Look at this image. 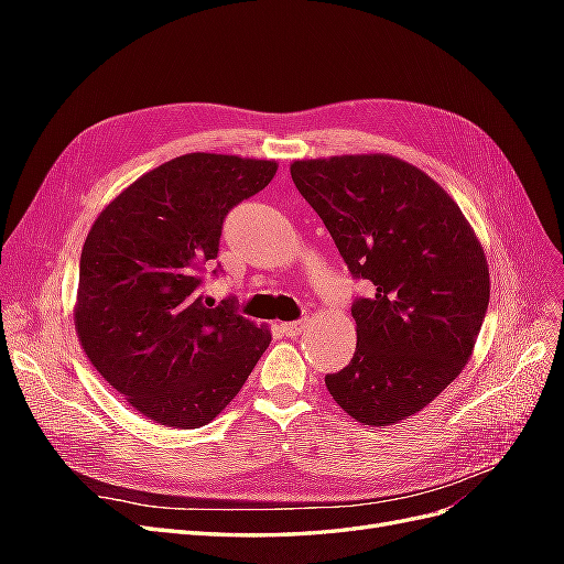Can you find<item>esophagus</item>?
<instances>
[{
    "label": "esophagus",
    "instance_id": "obj_1",
    "mask_svg": "<svg viewBox=\"0 0 564 564\" xmlns=\"http://www.w3.org/2000/svg\"><path fill=\"white\" fill-rule=\"evenodd\" d=\"M305 327H308V322H305V319L284 322V324H282V332H284L286 336H299V334H303V332H305Z\"/></svg>",
    "mask_w": 564,
    "mask_h": 564
}]
</instances>
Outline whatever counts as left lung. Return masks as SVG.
I'll return each mask as SVG.
<instances>
[{
  "label": "left lung",
  "mask_w": 564,
  "mask_h": 564,
  "mask_svg": "<svg viewBox=\"0 0 564 564\" xmlns=\"http://www.w3.org/2000/svg\"><path fill=\"white\" fill-rule=\"evenodd\" d=\"M292 178L371 299L352 303L357 346L324 377L348 416L392 425L419 414L470 360L489 305V268L445 187L400 158L296 160Z\"/></svg>",
  "instance_id": "8db88e82"
}]
</instances>
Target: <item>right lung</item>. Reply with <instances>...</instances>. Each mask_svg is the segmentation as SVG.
<instances>
[{"label": "right lung", "mask_w": 564, "mask_h": 564, "mask_svg": "<svg viewBox=\"0 0 564 564\" xmlns=\"http://www.w3.org/2000/svg\"><path fill=\"white\" fill-rule=\"evenodd\" d=\"M278 162L187 152L124 187L84 240L75 329L89 362L135 412L166 429L212 423L270 346V329L207 308L202 265L228 212Z\"/></svg>", "instance_id": "add662e5"}]
</instances>
